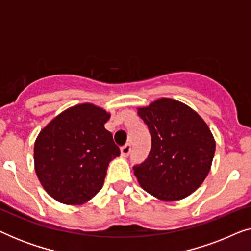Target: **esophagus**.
Instances as JSON below:
<instances>
[{
    "label": "esophagus",
    "mask_w": 251,
    "mask_h": 251,
    "mask_svg": "<svg viewBox=\"0 0 251 251\" xmlns=\"http://www.w3.org/2000/svg\"><path fill=\"white\" fill-rule=\"evenodd\" d=\"M130 151H131V146H130V144H126L121 149V155L123 157H126L130 154Z\"/></svg>",
    "instance_id": "obj_1"
}]
</instances>
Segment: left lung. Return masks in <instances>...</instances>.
I'll list each match as a JSON object with an SVG mask.
<instances>
[{"label":"left lung","instance_id":"1","mask_svg":"<svg viewBox=\"0 0 251 251\" xmlns=\"http://www.w3.org/2000/svg\"><path fill=\"white\" fill-rule=\"evenodd\" d=\"M152 136L150 155L133 174L144 191L161 201H179L198 190L211 169L216 142L193 108L162 97L137 107Z\"/></svg>","mask_w":251,"mask_h":251}]
</instances>
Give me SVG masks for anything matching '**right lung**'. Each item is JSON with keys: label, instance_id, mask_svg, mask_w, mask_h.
<instances>
[{"label": "right lung", "instance_id": "add662e5", "mask_svg": "<svg viewBox=\"0 0 251 251\" xmlns=\"http://www.w3.org/2000/svg\"><path fill=\"white\" fill-rule=\"evenodd\" d=\"M111 118L91 102L65 109L51 120L34 143V168L48 194L60 203L81 205L101 190L109 162L120 156Z\"/></svg>", "mask_w": 251, "mask_h": 251}]
</instances>
